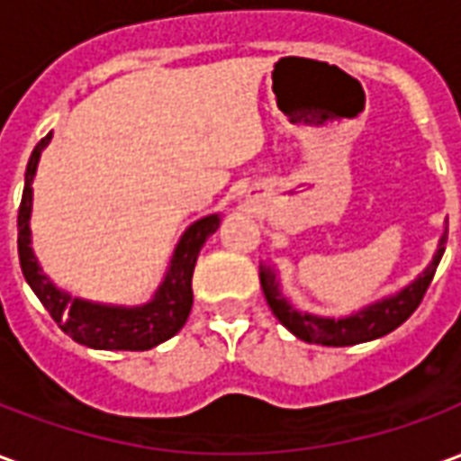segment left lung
I'll return each mask as SVG.
<instances>
[{
    "instance_id": "1",
    "label": "left lung",
    "mask_w": 461,
    "mask_h": 461,
    "mask_svg": "<svg viewBox=\"0 0 461 461\" xmlns=\"http://www.w3.org/2000/svg\"><path fill=\"white\" fill-rule=\"evenodd\" d=\"M445 244L447 234H442L437 254L429 261V267L412 284H407L405 289L397 291L395 296L375 301V303H370V306L356 311L350 316H343V319H323V316H313V313H303V311L294 309L289 301L281 296L276 274L267 269V267H261L259 271L261 289H264V296H267V303L274 311V316L296 339L306 340V343H316V346H356V343H366V340L387 336L390 330L402 326L415 313L420 301L425 296L427 286H429V281L435 276L437 264L445 254Z\"/></svg>"
}]
</instances>
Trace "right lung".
Returning <instances> with one entry per match:
<instances>
[{"instance_id": "1", "label": "right lung", "mask_w": 461, "mask_h": 461, "mask_svg": "<svg viewBox=\"0 0 461 461\" xmlns=\"http://www.w3.org/2000/svg\"><path fill=\"white\" fill-rule=\"evenodd\" d=\"M51 140V132L41 138L36 145L29 165H26L24 194L19 204V261L24 271L26 284L32 286L44 309L51 313V319L59 323V329L66 336H71L81 346L95 348V350H150L160 346L162 340L172 339L185 326V321L192 311V271L200 257V249L210 234L220 227V214L202 217L187 227L182 240L175 247L170 269L148 303L142 306H105L94 301L74 299L71 294L56 289L51 279L46 276L32 249V200H34L36 165L41 158V150Z\"/></svg>"}]
</instances>
